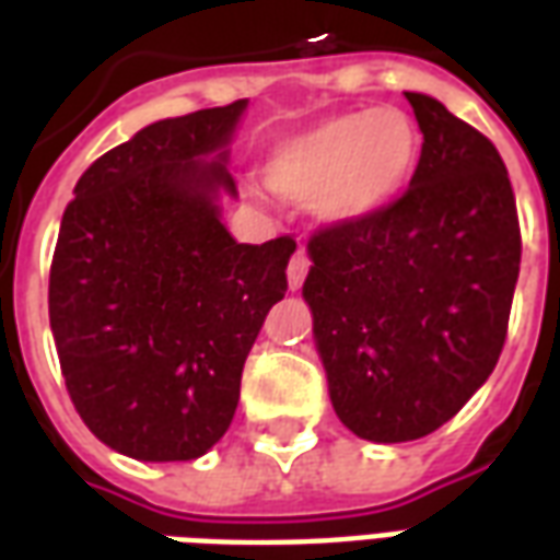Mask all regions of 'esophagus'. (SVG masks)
<instances>
[{"label": "esophagus", "mask_w": 560, "mask_h": 560, "mask_svg": "<svg viewBox=\"0 0 560 560\" xmlns=\"http://www.w3.org/2000/svg\"><path fill=\"white\" fill-rule=\"evenodd\" d=\"M308 267H312V260L305 255L303 248L291 257V264H288V284H291V291H300L303 288L305 276H308Z\"/></svg>", "instance_id": "esophagus-1"}]
</instances>
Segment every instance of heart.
<instances>
[{"instance_id":"b5f03b06","label":"heart","mask_w":560,"mask_h":560,"mask_svg":"<svg viewBox=\"0 0 560 560\" xmlns=\"http://www.w3.org/2000/svg\"><path fill=\"white\" fill-rule=\"evenodd\" d=\"M420 147V128L396 107L351 110L276 140L264 176L291 200H315L327 219L357 221L405 191Z\"/></svg>"}]
</instances>
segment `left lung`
<instances>
[{
	"instance_id": "8db88e82",
	"label": "left lung",
	"mask_w": 560,
	"mask_h": 560,
	"mask_svg": "<svg viewBox=\"0 0 560 560\" xmlns=\"http://www.w3.org/2000/svg\"><path fill=\"white\" fill-rule=\"evenodd\" d=\"M420 164L389 207L308 240L303 296L339 420L377 444L453 420L504 351L522 260L498 149L420 92Z\"/></svg>"
}]
</instances>
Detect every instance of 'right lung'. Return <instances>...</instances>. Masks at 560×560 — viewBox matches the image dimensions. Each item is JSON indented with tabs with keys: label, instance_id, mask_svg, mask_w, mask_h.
Masks as SVG:
<instances>
[{
	"label": "right lung",
	"instance_id": "right-lung-1",
	"mask_svg": "<svg viewBox=\"0 0 560 560\" xmlns=\"http://www.w3.org/2000/svg\"><path fill=\"white\" fill-rule=\"evenodd\" d=\"M245 104L147 126L92 161L62 215L47 305L68 396L140 462H188L228 432L245 357L288 291L296 240L236 243L219 219Z\"/></svg>",
	"mask_w": 560,
	"mask_h": 560
}]
</instances>
